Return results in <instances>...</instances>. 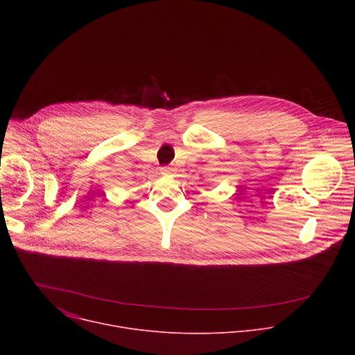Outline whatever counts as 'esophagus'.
<instances>
[{"label": "esophagus", "instance_id": "obj_1", "mask_svg": "<svg viewBox=\"0 0 355 355\" xmlns=\"http://www.w3.org/2000/svg\"><path fill=\"white\" fill-rule=\"evenodd\" d=\"M175 173V168H173V167H163L162 168V174H164V175H173Z\"/></svg>", "mask_w": 355, "mask_h": 355}]
</instances>
